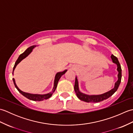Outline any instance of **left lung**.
Returning <instances> with one entry per match:
<instances>
[{"label": "left lung", "instance_id": "left-lung-1", "mask_svg": "<svg viewBox=\"0 0 133 133\" xmlns=\"http://www.w3.org/2000/svg\"><path fill=\"white\" fill-rule=\"evenodd\" d=\"M111 58L112 61V62L117 65V71H118V79L116 82H115L114 88L111 89V90H110L109 91L101 95H86L85 94H83L82 92H81L79 91V86H78V81L77 79V78L75 77L74 90L76 92V94H77V96L80 100L86 102H90V103L99 102L101 101H102L103 100L106 99L107 98H109L117 91L121 81V78H122V70H121V64L116 56H115L113 55H111Z\"/></svg>", "mask_w": 133, "mask_h": 133}]
</instances>
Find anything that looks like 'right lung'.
Listing matches in <instances>:
<instances>
[{
  "mask_svg": "<svg viewBox=\"0 0 133 133\" xmlns=\"http://www.w3.org/2000/svg\"><path fill=\"white\" fill-rule=\"evenodd\" d=\"M35 47H36V46H35V45H34V46H32L29 47L23 53H22V54L19 55L18 59H17L16 62H15V65H14V66L12 74H14V70H15L16 66H17V64H18L19 63H20V62H21L22 60H23V59H24L25 58H26L27 56L29 55L31 52H32L33 49ZM67 71V70H64V71H62V72H59L56 73V74L55 77L54 83V87H53L52 91V92L48 93V94H43V95H41V94H30V93H27V92H23V91H22V90H20L18 88V87L17 86V85L16 84V83H15V79H14V78H13V82H14V84H15V86L16 88L17 89V90H18L20 93H21L22 95L24 96L25 97H26L27 98L29 99L32 100V101H43L44 99H49L51 97L52 94H53V92L55 91L56 87H57V84H58L59 79L61 78V77H62V75H63V74H65V72H66Z\"/></svg>",
  "mask_w": 133,
  "mask_h": 133,
  "instance_id": "obj_1",
  "label": "right lung"
}]
</instances>
